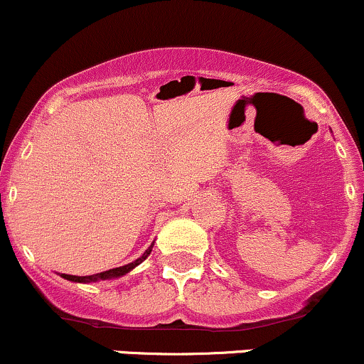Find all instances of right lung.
<instances>
[{"label":"right lung","mask_w":364,"mask_h":364,"mask_svg":"<svg viewBox=\"0 0 364 364\" xmlns=\"http://www.w3.org/2000/svg\"><path fill=\"white\" fill-rule=\"evenodd\" d=\"M154 248V241L152 245L149 246L147 250H145V253L141 255L140 258H136L135 262L132 263H127V265L123 267H116V269H109L106 270V272H101V274H94V275H85V277H78V275H68V274H61L63 279H66V281H73V282H83V284H89V282H97V281H106V279H116V277H121V275H127L128 272H132L133 269H135L136 265H140L141 262L145 260V258L149 257L150 252H152Z\"/></svg>","instance_id":"add662e5"}]
</instances>
